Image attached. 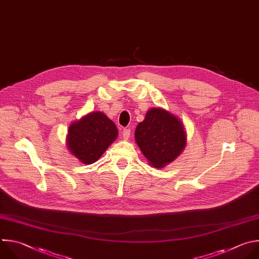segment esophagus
<instances>
[{
    "label": "esophagus",
    "instance_id": "obj_1",
    "mask_svg": "<svg viewBox=\"0 0 259 259\" xmlns=\"http://www.w3.org/2000/svg\"><path fill=\"white\" fill-rule=\"evenodd\" d=\"M121 135H122L124 140H127L131 137V130H128V128L121 130Z\"/></svg>",
    "mask_w": 259,
    "mask_h": 259
}]
</instances>
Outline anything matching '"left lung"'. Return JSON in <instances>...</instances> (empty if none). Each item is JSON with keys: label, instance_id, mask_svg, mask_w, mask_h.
<instances>
[{"label": "left lung", "instance_id": "obj_1", "mask_svg": "<svg viewBox=\"0 0 259 259\" xmlns=\"http://www.w3.org/2000/svg\"><path fill=\"white\" fill-rule=\"evenodd\" d=\"M135 138L149 163L162 168L172 162L186 145L182 122L162 108H152L136 128Z\"/></svg>", "mask_w": 259, "mask_h": 259}]
</instances>
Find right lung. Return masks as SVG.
I'll return each instance as SVG.
<instances>
[{
	"mask_svg": "<svg viewBox=\"0 0 259 259\" xmlns=\"http://www.w3.org/2000/svg\"><path fill=\"white\" fill-rule=\"evenodd\" d=\"M114 122L103 112H92L69 126L67 144L80 162H96L117 138Z\"/></svg>",
	"mask_w": 259,
	"mask_h": 259,
	"instance_id": "right-lung-1",
	"label": "right lung"
}]
</instances>
